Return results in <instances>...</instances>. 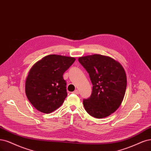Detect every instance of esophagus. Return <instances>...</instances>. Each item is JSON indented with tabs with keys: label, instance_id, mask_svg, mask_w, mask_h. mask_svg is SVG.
<instances>
[{
	"label": "esophagus",
	"instance_id": "34e87169",
	"mask_svg": "<svg viewBox=\"0 0 151 151\" xmlns=\"http://www.w3.org/2000/svg\"><path fill=\"white\" fill-rule=\"evenodd\" d=\"M72 93H75V94H79V91H78V90H76L75 91L72 92Z\"/></svg>",
	"mask_w": 151,
	"mask_h": 151
}]
</instances>
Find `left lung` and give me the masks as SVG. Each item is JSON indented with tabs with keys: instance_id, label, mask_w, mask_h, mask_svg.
<instances>
[{
	"instance_id": "1",
	"label": "left lung",
	"mask_w": 151,
	"mask_h": 151,
	"mask_svg": "<svg viewBox=\"0 0 151 151\" xmlns=\"http://www.w3.org/2000/svg\"><path fill=\"white\" fill-rule=\"evenodd\" d=\"M79 62L89 74L91 96L83 100L87 113L93 117L104 118L115 112L125 96L127 77L122 65L109 56L93 54L81 57Z\"/></svg>"
}]
</instances>
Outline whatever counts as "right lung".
Segmentation results:
<instances>
[{
  "label": "right lung",
  "mask_w": 151,
  "mask_h": 151,
  "mask_svg": "<svg viewBox=\"0 0 151 151\" xmlns=\"http://www.w3.org/2000/svg\"><path fill=\"white\" fill-rule=\"evenodd\" d=\"M75 60L72 57L49 55L31 67L25 80V93L37 110L49 114L62 106L67 96L62 76Z\"/></svg>",
  "instance_id": "right-lung-1"
}]
</instances>
